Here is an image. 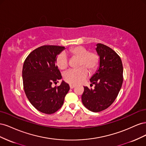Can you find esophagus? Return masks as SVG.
Listing matches in <instances>:
<instances>
[{
	"instance_id": "34e87169",
	"label": "esophagus",
	"mask_w": 146,
	"mask_h": 146,
	"mask_svg": "<svg viewBox=\"0 0 146 146\" xmlns=\"http://www.w3.org/2000/svg\"><path fill=\"white\" fill-rule=\"evenodd\" d=\"M69 86H70V89H72V88H74L76 86H75L74 85H69Z\"/></svg>"
}]
</instances>
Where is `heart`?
Wrapping results in <instances>:
<instances>
[{"label": "heart", "mask_w": 146, "mask_h": 146, "mask_svg": "<svg viewBox=\"0 0 146 146\" xmlns=\"http://www.w3.org/2000/svg\"><path fill=\"white\" fill-rule=\"evenodd\" d=\"M66 54L71 57L78 58V67L76 69H70L64 73V80L70 85H77L84 82L88 77L90 70L94 72L98 68L100 63L99 55L94 51H88L87 48L82 46L70 47L66 52ZM55 63L60 70H64L68 66L67 55L64 53H61L56 56Z\"/></svg>", "instance_id": "1"}]
</instances>
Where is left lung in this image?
<instances>
[{"label": "left lung", "instance_id": "left-lung-1", "mask_svg": "<svg viewBox=\"0 0 146 146\" xmlns=\"http://www.w3.org/2000/svg\"><path fill=\"white\" fill-rule=\"evenodd\" d=\"M96 51L100 56V66L90 78L94 89L84 87L82 96L83 104L92 112L108 108L116 99L123 82L122 63L117 53L101 43L97 44Z\"/></svg>", "mask_w": 146, "mask_h": 146}]
</instances>
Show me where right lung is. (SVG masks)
<instances>
[{"mask_svg":"<svg viewBox=\"0 0 146 146\" xmlns=\"http://www.w3.org/2000/svg\"><path fill=\"white\" fill-rule=\"evenodd\" d=\"M64 47L44 45L30 53L23 68L24 90L33 107L45 114H53L62 107L70 88L62 82L52 87L62 77L55 59Z\"/></svg>","mask_w":146,"mask_h":146,"instance_id":"add662e5","label":"right lung"}]
</instances>
